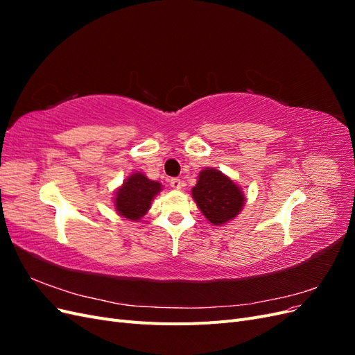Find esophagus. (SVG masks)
I'll return each mask as SVG.
<instances>
[{
  "mask_svg": "<svg viewBox=\"0 0 355 355\" xmlns=\"http://www.w3.org/2000/svg\"><path fill=\"white\" fill-rule=\"evenodd\" d=\"M170 187L173 189H182V187H184V182L178 178H173V179H170Z\"/></svg>",
  "mask_w": 355,
  "mask_h": 355,
  "instance_id": "esophagus-1",
  "label": "esophagus"
}]
</instances>
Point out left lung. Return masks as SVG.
I'll return each mask as SVG.
<instances>
[{"instance_id":"8db88e82","label":"left lung","mask_w":355,"mask_h":355,"mask_svg":"<svg viewBox=\"0 0 355 355\" xmlns=\"http://www.w3.org/2000/svg\"><path fill=\"white\" fill-rule=\"evenodd\" d=\"M192 198L213 225H222L234 219L245 201L240 187L216 168L200 171L197 185L192 188Z\"/></svg>"}]
</instances>
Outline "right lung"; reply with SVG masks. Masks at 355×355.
<instances>
[{"label":"right lung","instance_id":"right-lung-1","mask_svg":"<svg viewBox=\"0 0 355 355\" xmlns=\"http://www.w3.org/2000/svg\"><path fill=\"white\" fill-rule=\"evenodd\" d=\"M161 191V184L148 179L144 173H133L115 192L114 206L120 216L139 220L151 207V201Z\"/></svg>","mask_w":355,"mask_h":355}]
</instances>
